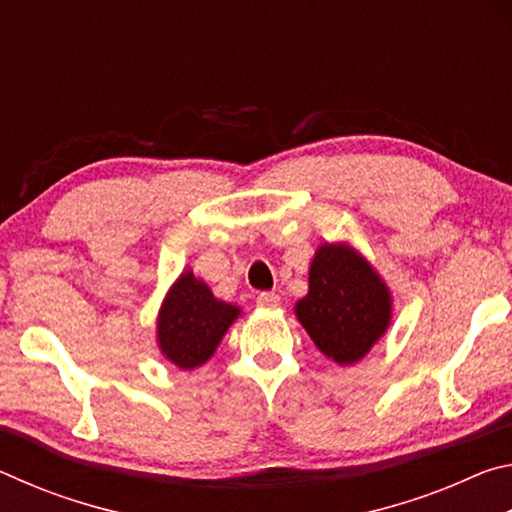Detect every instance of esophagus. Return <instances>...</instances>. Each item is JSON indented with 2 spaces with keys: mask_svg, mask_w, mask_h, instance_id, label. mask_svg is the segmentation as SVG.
I'll use <instances>...</instances> for the list:
<instances>
[{
  "mask_svg": "<svg viewBox=\"0 0 512 512\" xmlns=\"http://www.w3.org/2000/svg\"><path fill=\"white\" fill-rule=\"evenodd\" d=\"M257 305L266 307V309H273V307L280 305V296H277V293H273V291H264V293H259V296H257Z\"/></svg>",
  "mask_w": 512,
  "mask_h": 512,
  "instance_id": "1",
  "label": "esophagus"
}]
</instances>
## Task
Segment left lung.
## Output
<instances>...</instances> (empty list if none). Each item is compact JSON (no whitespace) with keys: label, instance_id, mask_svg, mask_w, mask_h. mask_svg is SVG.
<instances>
[{"label":"left lung","instance_id":"1","mask_svg":"<svg viewBox=\"0 0 512 512\" xmlns=\"http://www.w3.org/2000/svg\"><path fill=\"white\" fill-rule=\"evenodd\" d=\"M296 314L318 350L341 366L368 354L391 320V296L352 248L325 244L309 268V293Z\"/></svg>","mask_w":512,"mask_h":512}]
</instances>
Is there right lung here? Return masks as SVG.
Segmentation results:
<instances>
[{
  "mask_svg": "<svg viewBox=\"0 0 512 512\" xmlns=\"http://www.w3.org/2000/svg\"><path fill=\"white\" fill-rule=\"evenodd\" d=\"M239 309L212 296L194 273H183L173 284L158 320V343L167 359L189 370L212 357L225 329Z\"/></svg>",
  "mask_w": 512,
  "mask_h": 512,
  "instance_id": "obj_1",
  "label": "right lung"
}]
</instances>
